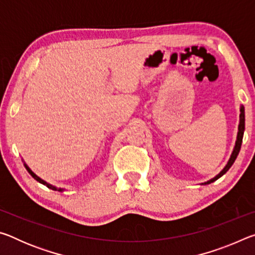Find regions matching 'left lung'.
I'll use <instances>...</instances> for the list:
<instances>
[{
  "mask_svg": "<svg viewBox=\"0 0 255 255\" xmlns=\"http://www.w3.org/2000/svg\"><path fill=\"white\" fill-rule=\"evenodd\" d=\"M244 129H245V115H244V107H241V115H240V125H239V133H237V140H236V144H235V148L233 150L232 153V156L230 158V161H228L227 165L224 167V170L219 173L217 176H215L214 179H211L208 182H206L205 184H208L214 182L217 179L221 178L222 175H224L226 173V172L230 170V167L233 165V163L235 162V159L237 157V155L240 153V149H241V145H242V140H243V133H244Z\"/></svg>",
  "mask_w": 255,
  "mask_h": 255,
  "instance_id": "left-lung-1",
  "label": "left lung"
}]
</instances>
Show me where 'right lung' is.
I'll return each instance as SVG.
<instances>
[{"label": "right lung", "mask_w": 255, "mask_h": 255, "mask_svg": "<svg viewBox=\"0 0 255 255\" xmlns=\"http://www.w3.org/2000/svg\"><path fill=\"white\" fill-rule=\"evenodd\" d=\"M25 169H27V171L29 172V173L32 175V178H34V179H36V180L38 181V182H40V183H44V184H47V183L45 182V181H42V180H41L40 178H38V176H37L36 174H34V173H33V172H32L31 170H30V169H29V167H28L27 165H25ZM47 187H48V188H50V189H53V190H56V188H55V187H51V185H49V184H47Z\"/></svg>", "instance_id": "obj_1"}]
</instances>
